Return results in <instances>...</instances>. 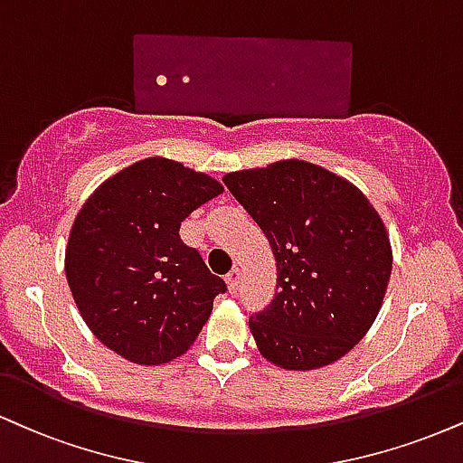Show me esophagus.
Listing matches in <instances>:
<instances>
[{"label": "esophagus", "instance_id": "esophagus-1", "mask_svg": "<svg viewBox=\"0 0 463 463\" xmlns=\"http://www.w3.org/2000/svg\"><path fill=\"white\" fill-rule=\"evenodd\" d=\"M239 282H241V271L237 269H231L228 271V276H226V285H228V291L231 293H237V288H239Z\"/></svg>", "mask_w": 463, "mask_h": 463}]
</instances>
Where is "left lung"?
<instances>
[{
    "mask_svg": "<svg viewBox=\"0 0 463 463\" xmlns=\"http://www.w3.org/2000/svg\"><path fill=\"white\" fill-rule=\"evenodd\" d=\"M224 185L276 256L274 299L250 317L260 355L287 371L343 358L369 332L391 280L380 213L347 178L302 159L231 172Z\"/></svg>",
    "mask_w": 463,
    "mask_h": 463,
    "instance_id": "1",
    "label": "left lung"
}]
</instances>
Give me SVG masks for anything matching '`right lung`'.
<instances>
[{"label": "right lung", "instance_id": "add662e5", "mask_svg": "<svg viewBox=\"0 0 463 463\" xmlns=\"http://www.w3.org/2000/svg\"><path fill=\"white\" fill-rule=\"evenodd\" d=\"M224 187L178 161L148 157L101 183L72 222L64 269L72 299L105 347L165 364L192 347L226 282L181 222Z\"/></svg>", "mask_w": 463, "mask_h": 463}]
</instances>
